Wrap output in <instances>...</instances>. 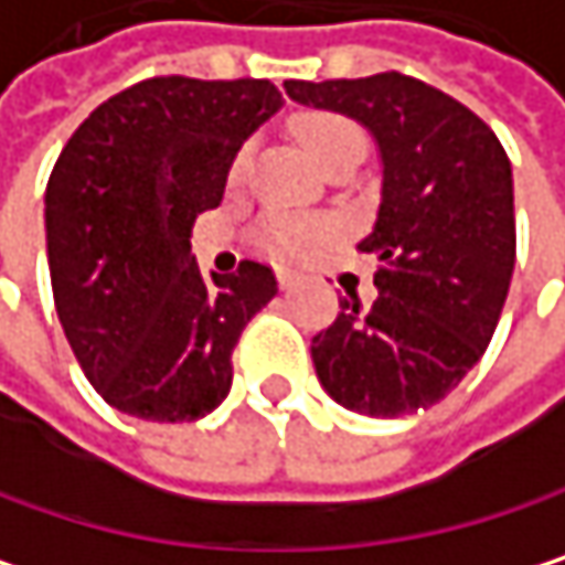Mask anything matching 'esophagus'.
<instances>
[{
	"label": "esophagus",
	"mask_w": 565,
	"mask_h": 565,
	"mask_svg": "<svg viewBox=\"0 0 565 565\" xmlns=\"http://www.w3.org/2000/svg\"><path fill=\"white\" fill-rule=\"evenodd\" d=\"M295 285H298V274H295V270H285V267H280V270H277V288H280V291H291Z\"/></svg>",
	"instance_id": "esophagus-1"
}]
</instances>
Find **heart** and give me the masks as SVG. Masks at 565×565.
<instances>
[{
	"instance_id": "b5f03b06",
	"label": "heart",
	"mask_w": 565,
	"mask_h": 565,
	"mask_svg": "<svg viewBox=\"0 0 565 565\" xmlns=\"http://www.w3.org/2000/svg\"><path fill=\"white\" fill-rule=\"evenodd\" d=\"M298 138L301 145L308 148V154L324 168L328 161H334L338 154L344 151H364V131L344 118V115H334V111H315V115H305L298 121ZM247 164V148L237 151L234 164H231V174L237 178ZM257 237L260 244L270 250V254H280V257H301L305 250H311L321 237H324V227L318 221H305V217H288V214H270L260 221L257 227Z\"/></svg>"
}]
</instances>
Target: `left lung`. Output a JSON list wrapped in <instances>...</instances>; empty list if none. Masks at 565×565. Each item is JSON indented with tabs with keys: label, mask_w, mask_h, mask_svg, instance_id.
I'll return each mask as SVG.
<instances>
[{
	"label": "left lung",
	"mask_w": 565,
	"mask_h": 565,
	"mask_svg": "<svg viewBox=\"0 0 565 565\" xmlns=\"http://www.w3.org/2000/svg\"><path fill=\"white\" fill-rule=\"evenodd\" d=\"M285 88L298 105L361 121L384 168L374 231L358 244L377 257V298L371 308L344 298L311 341L318 381L367 417L427 411L483 358L510 291V158L467 105L401 72Z\"/></svg>",
	"instance_id": "8db88e82"
}]
</instances>
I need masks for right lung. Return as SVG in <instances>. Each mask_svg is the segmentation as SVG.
<instances>
[{
    "mask_svg": "<svg viewBox=\"0 0 565 565\" xmlns=\"http://www.w3.org/2000/svg\"><path fill=\"white\" fill-rule=\"evenodd\" d=\"M280 105L267 78L158 75L102 102L62 148L45 188L52 298L115 411L184 424L227 397L231 351L277 280L257 260L201 274L191 227Z\"/></svg>",
    "mask_w": 565,
    "mask_h": 565,
    "instance_id": "obj_1",
    "label": "right lung"
}]
</instances>
